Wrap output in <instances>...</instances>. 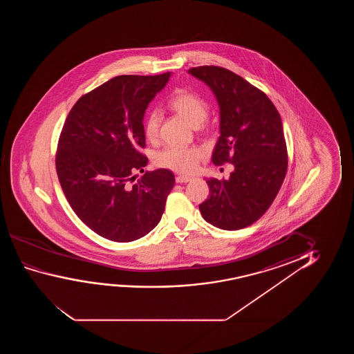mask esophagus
I'll return each instance as SVG.
<instances>
[{
  "label": "esophagus",
  "instance_id": "1",
  "mask_svg": "<svg viewBox=\"0 0 354 354\" xmlns=\"http://www.w3.org/2000/svg\"><path fill=\"white\" fill-rule=\"evenodd\" d=\"M194 179L192 176H187V175H178L176 178H175V181L178 183V184H186V183H189L191 180Z\"/></svg>",
  "mask_w": 354,
  "mask_h": 354
}]
</instances>
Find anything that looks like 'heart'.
<instances>
[{
  "instance_id": "b5f03b06",
  "label": "heart",
  "mask_w": 354,
  "mask_h": 354,
  "mask_svg": "<svg viewBox=\"0 0 354 354\" xmlns=\"http://www.w3.org/2000/svg\"><path fill=\"white\" fill-rule=\"evenodd\" d=\"M169 106L180 116L184 117L191 126H198L205 120L208 113V105L202 97L194 93L180 91L169 99ZM160 110H152L146 117L144 131L149 140H155L160 131ZM202 152L196 147L171 145L165 147L156 156V165L176 170L180 173H192L198 165Z\"/></svg>"
}]
</instances>
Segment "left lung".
I'll list each match as a JSON object with an SVG mask.
<instances>
[{"label":"left lung","mask_w":354,"mask_h":354,"mask_svg":"<svg viewBox=\"0 0 354 354\" xmlns=\"http://www.w3.org/2000/svg\"><path fill=\"white\" fill-rule=\"evenodd\" d=\"M189 75L203 81L220 107V136L212 160L231 163L230 179H207L209 198L199 204L207 223L221 230L250 226L266 213L288 169L279 112L266 94L218 66H198Z\"/></svg>","instance_id":"1"}]
</instances>
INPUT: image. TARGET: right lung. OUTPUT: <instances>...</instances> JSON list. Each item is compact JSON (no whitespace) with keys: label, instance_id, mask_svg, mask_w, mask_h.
Returning a JSON list of instances; mask_svg holds the SVG:
<instances>
[{"label":"right lung","instance_id":"add662e5","mask_svg":"<svg viewBox=\"0 0 354 354\" xmlns=\"http://www.w3.org/2000/svg\"><path fill=\"white\" fill-rule=\"evenodd\" d=\"M157 76L122 75L84 94L64 123L55 168L64 194L78 218L99 236L133 242L160 223L175 184L168 169L144 172L147 157L144 115L169 81Z\"/></svg>","mask_w":354,"mask_h":354}]
</instances>
